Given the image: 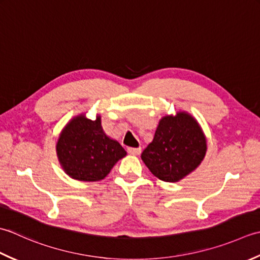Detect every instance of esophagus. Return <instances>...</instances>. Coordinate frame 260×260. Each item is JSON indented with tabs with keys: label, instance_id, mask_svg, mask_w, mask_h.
Segmentation results:
<instances>
[{
	"label": "esophagus",
	"instance_id": "obj_1",
	"mask_svg": "<svg viewBox=\"0 0 260 260\" xmlns=\"http://www.w3.org/2000/svg\"><path fill=\"white\" fill-rule=\"evenodd\" d=\"M128 152L130 153V155H134V156H137L139 155V153L141 152V148H128Z\"/></svg>",
	"mask_w": 260,
	"mask_h": 260
}]
</instances>
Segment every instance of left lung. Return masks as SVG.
<instances>
[{"instance_id":"left-lung-1","label":"left lung","mask_w":260,"mask_h":260,"mask_svg":"<svg viewBox=\"0 0 260 260\" xmlns=\"http://www.w3.org/2000/svg\"><path fill=\"white\" fill-rule=\"evenodd\" d=\"M206 152V139L198 121L186 112L166 115L141 159L156 177L175 183L198 168Z\"/></svg>"}]
</instances>
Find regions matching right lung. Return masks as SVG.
I'll return each mask as SVG.
<instances>
[{"label": "right lung", "mask_w": 260, "mask_h": 260, "mask_svg": "<svg viewBox=\"0 0 260 260\" xmlns=\"http://www.w3.org/2000/svg\"><path fill=\"white\" fill-rule=\"evenodd\" d=\"M56 150L65 173L83 182L103 179L126 155L118 141L105 135L100 115L95 120L84 114L73 118L58 138Z\"/></svg>", "instance_id": "right-lung-1"}]
</instances>
